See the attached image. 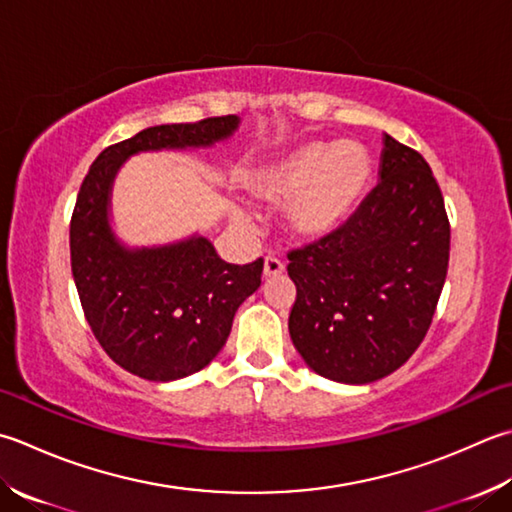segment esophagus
Returning a JSON list of instances; mask_svg holds the SVG:
<instances>
[{"label":"esophagus","mask_w":512,"mask_h":512,"mask_svg":"<svg viewBox=\"0 0 512 512\" xmlns=\"http://www.w3.org/2000/svg\"><path fill=\"white\" fill-rule=\"evenodd\" d=\"M284 262H282V259H277V257H266L264 259V277L268 279V277H279V275H282L284 273Z\"/></svg>","instance_id":"1"}]
</instances>
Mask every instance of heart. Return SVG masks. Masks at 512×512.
I'll return each mask as SVG.
<instances>
[{
  "label": "heart",
  "instance_id": "heart-1",
  "mask_svg": "<svg viewBox=\"0 0 512 512\" xmlns=\"http://www.w3.org/2000/svg\"><path fill=\"white\" fill-rule=\"evenodd\" d=\"M373 175V157L355 139L306 142L259 170L253 193L270 206H288V226L295 237L322 242L353 219Z\"/></svg>",
  "mask_w": 512,
  "mask_h": 512
}]
</instances>
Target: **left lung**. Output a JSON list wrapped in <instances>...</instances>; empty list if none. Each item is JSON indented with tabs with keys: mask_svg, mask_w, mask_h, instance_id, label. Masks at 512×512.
Instances as JSON below:
<instances>
[{
	"mask_svg": "<svg viewBox=\"0 0 512 512\" xmlns=\"http://www.w3.org/2000/svg\"><path fill=\"white\" fill-rule=\"evenodd\" d=\"M450 226L433 170L384 135L379 182L337 235L288 253L297 286L290 339L339 384L377 382L408 362L442 295Z\"/></svg>",
	"mask_w": 512,
	"mask_h": 512,
	"instance_id": "1",
	"label": "left lung"
}]
</instances>
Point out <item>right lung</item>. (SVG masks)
I'll return each mask as SVG.
<instances>
[{
	"mask_svg": "<svg viewBox=\"0 0 512 512\" xmlns=\"http://www.w3.org/2000/svg\"><path fill=\"white\" fill-rule=\"evenodd\" d=\"M239 122L228 115L150 126L102 150L79 188L70 219L79 302L108 357L148 382H175L213 362L237 308L262 284L264 262L226 264L199 233L162 246L124 244L110 219L115 177L139 153L213 148Z\"/></svg>",
	"mask_w": 512,
	"mask_h": 512,
	"instance_id": "obj_1",
	"label": "right lung"
}]
</instances>
